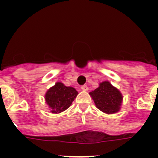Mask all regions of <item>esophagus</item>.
<instances>
[{
	"mask_svg": "<svg viewBox=\"0 0 158 158\" xmlns=\"http://www.w3.org/2000/svg\"><path fill=\"white\" fill-rule=\"evenodd\" d=\"M81 89L82 90H84V91H87V90L89 89V87L87 86V85H82Z\"/></svg>",
	"mask_w": 158,
	"mask_h": 158,
	"instance_id": "34e87169",
	"label": "esophagus"
}]
</instances>
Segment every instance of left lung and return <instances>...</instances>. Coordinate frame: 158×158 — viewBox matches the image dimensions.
Returning a JSON list of instances; mask_svg holds the SVG:
<instances>
[{
    "label": "left lung",
    "mask_w": 158,
    "mask_h": 158,
    "mask_svg": "<svg viewBox=\"0 0 158 158\" xmlns=\"http://www.w3.org/2000/svg\"><path fill=\"white\" fill-rule=\"evenodd\" d=\"M96 106L107 114H113L120 110L122 95L120 91L107 81L102 82L94 91L89 93Z\"/></svg>",
    "instance_id": "1"
}]
</instances>
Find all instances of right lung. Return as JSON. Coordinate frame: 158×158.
<instances>
[{"instance_id": "add662e5", "label": "right lung", "mask_w": 158, "mask_h": 158, "mask_svg": "<svg viewBox=\"0 0 158 158\" xmlns=\"http://www.w3.org/2000/svg\"><path fill=\"white\" fill-rule=\"evenodd\" d=\"M78 92L72 87H66L61 83H56L46 94V102L52 113H60L69 107Z\"/></svg>"}]
</instances>
